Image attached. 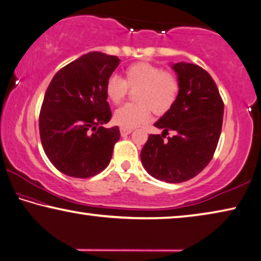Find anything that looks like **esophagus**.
<instances>
[{
  "label": "esophagus",
  "mask_w": 261,
  "mask_h": 261,
  "mask_svg": "<svg viewBox=\"0 0 261 261\" xmlns=\"http://www.w3.org/2000/svg\"><path fill=\"white\" fill-rule=\"evenodd\" d=\"M131 132H132V129H123V127H122V129H120V135H122L123 137H124V136L130 135Z\"/></svg>",
  "instance_id": "34e87169"
}]
</instances>
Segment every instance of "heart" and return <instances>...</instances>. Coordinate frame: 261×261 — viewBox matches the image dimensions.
<instances>
[{
  "label": "heart",
  "mask_w": 261,
  "mask_h": 261,
  "mask_svg": "<svg viewBox=\"0 0 261 261\" xmlns=\"http://www.w3.org/2000/svg\"><path fill=\"white\" fill-rule=\"evenodd\" d=\"M136 90L135 104H125L114 114V122L123 129H132L145 123L150 112L163 115L176 103L180 84L172 72L163 71L157 65L138 62L131 64L124 71V81L119 76H110L106 82L108 99L119 104L127 92Z\"/></svg>",
  "instance_id": "b5f03b06"
}]
</instances>
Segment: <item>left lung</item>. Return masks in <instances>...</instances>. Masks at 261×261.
Returning a JSON list of instances; mask_svg holds the SVG:
<instances>
[{"label":"left lung","instance_id":"1","mask_svg":"<svg viewBox=\"0 0 261 261\" xmlns=\"http://www.w3.org/2000/svg\"><path fill=\"white\" fill-rule=\"evenodd\" d=\"M180 90L176 103L154 123L162 135H150L142 149L144 169L166 182H182L196 177L213 157L221 125L224 103L215 81L196 64H171ZM176 135L164 140L167 131Z\"/></svg>","mask_w":261,"mask_h":261}]
</instances>
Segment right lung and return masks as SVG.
Returning a JSON list of instances; mask_svg holds the SVG:
<instances>
[{"mask_svg":"<svg viewBox=\"0 0 261 261\" xmlns=\"http://www.w3.org/2000/svg\"><path fill=\"white\" fill-rule=\"evenodd\" d=\"M119 62L103 53L85 54L62 68L46 89L41 143L53 165L67 176L93 177L111 161L120 134L118 126H103L111 119L106 82Z\"/></svg>","mask_w":261,"mask_h":261,"instance_id":"add662e5","label":"right lung"}]
</instances>
